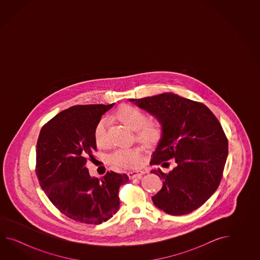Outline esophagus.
I'll list each match as a JSON object with an SVG mask.
<instances>
[{
    "instance_id": "1",
    "label": "esophagus",
    "mask_w": 260,
    "mask_h": 260,
    "mask_svg": "<svg viewBox=\"0 0 260 260\" xmlns=\"http://www.w3.org/2000/svg\"><path fill=\"white\" fill-rule=\"evenodd\" d=\"M145 174V172L144 171H131L128 173V177L130 179H133V178H135V177H140L142 175Z\"/></svg>"
}]
</instances>
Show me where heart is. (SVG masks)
Listing matches in <instances>:
<instances>
[{
  "label": "heart",
  "mask_w": 260,
  "mask_h": 260,
  "mask_svg": "<svg viewBox=\"0 0 260 260\" xmlns=\"http://www.w3.org/2000/svg\"><path fill=\"white\" fill-rule=\"evenodd\" d=\"M117 120L131 130L137 131L138 138L145 145L152 146L161 138V126L157 122H147L148 117L144 111L132 105H122L115 113ZM94 142L103 146L107 139V122L100 120L95 125ZM114 165L123 168H135L141 164L142 154L139 148H127L115 150L111 156Z\"/></svg>",
  "instance_id": "obj_1"
}]
</instances>
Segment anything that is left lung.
<instances>
[{
    "label": "left lung",
    "instance_id": "left-lung-1",
    "mask_svg": "<svg viewBox=\"0 0 260 260\" xmlns=\"http://www.w3.org/2000/svg\"><path fill=\"white\" fill-rule=\"evenodd\" d=\"M148 111L161 125V138L150 165L177 166L165 174L151 173L164 180L151 199L169 215L181 216L196 210L218 188L228 157V139L220 122L203 103L173 93L130 100Z\"/></svg>",
    "mask_w": 260,
    "mask_h": 260
}]
</instances>
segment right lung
Segmentation results:
<instances>
[{
    "label": "right lung",
    "instance_id": "obj_1",
    "mask_svg": "<svg viewBox=\"0 0 260 260\" xmlns=\"http://www.w3.org/2000/svg\"><path fill=\"white\" fill-rule=\"evenodd\" d=\"M110 105H78L61 111L41 129L36 146V175L51 203L72 220L101 224L120 208L119 188L127 175H89L87 159L96 150L94 132Z\"/></svg>",
    "mask_w": 260,
    "mask_h": 260
}]
</instances>
